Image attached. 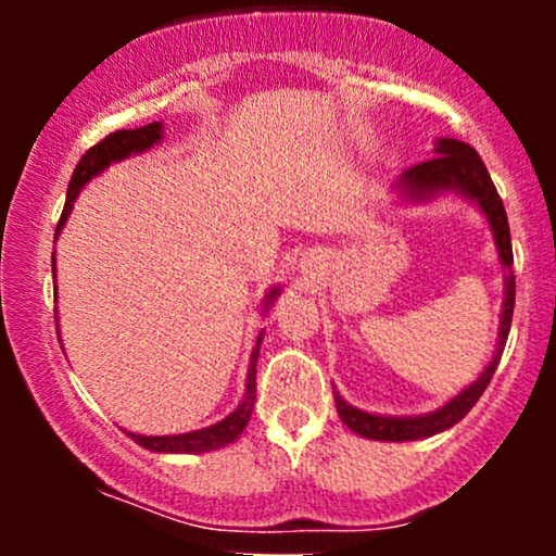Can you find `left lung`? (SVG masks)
<instances>
[{
	"instance_id": "obj_1",
	"label": "left lung",
	"mask_w": 556,
	"mask_h": 556,
	"mask_svg": "<svg viewBox=\"0 0 556 556\" xmlns=\"http://www.w3.org/2000/svg\"><path fill=\"white\" fill-rule=\"evenodd\" d=\"M394 193L405 203H431L439 195H460L468 203H473L483 214L486 225L494 238L496 256L504 269V300L500 314V340H496L494 358L483 368L481 376L455 394L450 402H444L437 410L424 413V416H381V413H368L361 407L350 405L340 392H334L337 413L342 424L358 437L374 439V442H416V439H429L433 433L452 429L455 424L468 416L470 407L476 405L483 389L489 387L500 358L504 353L509 327H513V308H515V274H513V242H509V225L504 214V203L491 182L481 156L476 154L473 146L463 143L455 138H437L433 143V156L429 162H420L416 167L402 172L400 180L392 185Z\"/></svg>"
}]
</instances>
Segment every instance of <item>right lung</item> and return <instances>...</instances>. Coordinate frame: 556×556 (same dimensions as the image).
I'll return each instance as SVG.
<instances>
[{
    "mask_svg": "<svg viewBox=\"0 0 556 556\" xmlns=\"http://www.w3.org/2000/svg\"><path fill=\"white\" fill-rule=\"evenodd\" d=\"M164 140V123H149L143 127H136V130H117L112 136H106L101 143H96L93 149H88L83 159L78 162V167L73 172V180L67 185V201L65 208H62L60 216V225H56V235L60 238L62 227L67 225V216L73 212V203L75 198L93 177H99L101 172L110 169L112 164L125 162V159L146 154L151 151L154 146H159ZM52 274L56 277V258L52 253ZM282 287L274 285L269 292L264 295V314L271 308L274 300L279 298ZM60 324V318H56ZM60 334V329H56ZM261 342H264V329H261L256 348L251 353V363H248V379H245V392H242V400L238 402L232 413L227 418H222L219 424L206 426V429H198V431H188V433H169V437H146V433H136V431H125L132 442L143 446L149 452H162V455H201V452H212L219 450V446H227L232 442H238L242 429L248 426L251 420L253 405H256V363H258V350Z\"/></svg>",
    "mask_w": 556,
    "mask_h": 556,
    "instance_id": "obj_1",
    "label": "right lung"
}]
</instances>
